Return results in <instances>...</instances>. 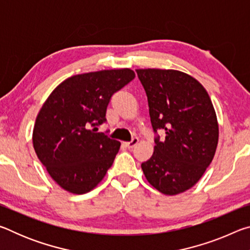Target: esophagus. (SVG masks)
<instances>
[{"mask_svg":"<svg viewBox=\"0 0 250 250\" xmlns=\"http://www.w3.org/2000/svg\"><path fill=\"white\" fill-rule=\"evenodd\" d=\"M138 142H139V139H138V138H133L131 141L125 142V146L126 147H128V149H132L133 146H135L138 145Z\"/></svg>","mask_w":250,"mask_h":250,"instance_id":"1","label":"esophagus"}]
</instances>
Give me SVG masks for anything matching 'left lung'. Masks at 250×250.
Wrapping results in <instances>:
<instances>
[{
    "mask_svg": "<svg viewBox=\"0 0 250 250\" xmlns=\"http://www.w3.org/2000/svg\"><path fill=\"white\" fill-rule=\"evenodd\" d=\"M146 92L152 128L166 131L155 138L151 158L141 164L149 183L166 195L193 188L216 152L218 122L204 87L174 69H137Z\"/></svg>",
    "mask_w": 250,
    "mask_h": 250,
    "instance_id": "1",
    "label": "left lung"
}]
</instances>
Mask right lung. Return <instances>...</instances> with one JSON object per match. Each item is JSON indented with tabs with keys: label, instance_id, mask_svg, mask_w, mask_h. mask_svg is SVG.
<instances>
[{
	"label": "right lung",
	"instance_id": "1",
	"mask_svg": "<svg viewBox=\"0 0 250 250\" xmlns=\"http://www.w3.org/2000/svg\"><path fill=\"white\" fill-rule=\"evenodd\" d=\"M134 77L129 68L71 76L42 105L33 130L34 150L65 191L90 192L111 167L121 143L96 132V126L105 121L112 95Z\"/></svg>",
	"mask_w": 250,
	"mask_h": 250
}]
</instances>
